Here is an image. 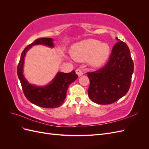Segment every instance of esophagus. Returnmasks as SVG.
I'll return each mask as SVG.
<instances>
[{"instance_id":"obj_1","label":"esophagus","mask_w":149,"mask_h":149,"mask_svg":"<svg viewBox=\"0 0 149 149\" xmlns=\"http://www.w3.org/2000/svg\"><path fill=\"white\" fill-rule=\"evenodd\" d=\"M76 74L78 75V76H81L83 74L82 70H81V69H79V68H78L77 70H76Z\"/></svg>"}]
</instances>
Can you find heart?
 <instances>
[{
  "mask_svg": "<svg viewBox=\"0 0 149 149\" xmlns=\"http://www.w3.org/2000/svg\"><path fill=\"white\" fill-rule=\"evenodd\" d=\"M110 51V46L107 43L89 39L75 44L71 49V55L76 61H89L93 66L98 67L105 63Z\"/></svg>",
  "mask_w": 149,
  "mask_h": 149,
  "instance_id": "heart-1",
  "label": "heart"
}]
</instances>
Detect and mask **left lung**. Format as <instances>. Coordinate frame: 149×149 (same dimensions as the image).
<instances>
[{"mask_svg":"<svg viewBox=\"0 0 149 149\" xmlns=\"http://www.w3.org/2000/svg\"><path fill=\"white\" fill-rule=\"evenodd\" d=\"M112 49L107 64L86 74L90 81L88 96L99 104H109L128 92L134 72V63L127 44L120 41Z\"/></svg>","mask_w":149,"mask_h":149,"instance_id":"obj_1","label":"left lung"}]
</instances>
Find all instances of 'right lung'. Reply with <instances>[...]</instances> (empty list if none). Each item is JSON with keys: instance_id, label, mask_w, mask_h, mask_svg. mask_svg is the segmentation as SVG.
<instances>
[{"instance_id": "add662e5", "label": "right lung", "mask_w": 149, "mask_h": 149, "mask_svg": "<svg viewBox=\"0 0 149 149\" xmlns=\"http://www.w3.org/2000/svg\"><path fill=\"white\" fill-rule=\"evenodd\" d=\"M53 40L51 38H42L35 41L25 48L21 54L17 66V74L24 93L27 100L34 104L43 108H56L64 102L68 88L71 83L78 78L75 71L65 73L58 72L52 81L45 86H35L29 83L23 74L24 58L29 49L33 45H43L53 47Z\"/></svg>"}]
</instances>
